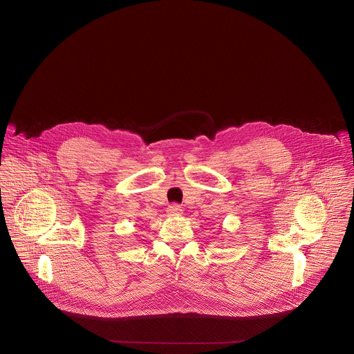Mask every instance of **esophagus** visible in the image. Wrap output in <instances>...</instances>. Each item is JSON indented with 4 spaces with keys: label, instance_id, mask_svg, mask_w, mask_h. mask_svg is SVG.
I'll return each mask as SVG.
<instances>
[{
    "label": "esophagus",
    "instance_id": "1",
    "mask_svg": "<svg viewBox=\"0 0 354 354\" xmlns=\"http://www.w3.org/2000/svg\"><path fill=\"white\" fill-rule=\"evenodd\" d=\"M182 207L179 205V204H176V203H174V204H171L168 208H167V212L169 216H178V214H180L182 213Z\"/></svg>",
    "mask_w": 354,
    "mask_h": 354
}]
</instances>
